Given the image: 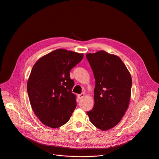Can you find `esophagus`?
<instances>
[{"label": "esophagus", "mask_w": 159, "mask_h": 159, "mask_svg": "<svg viewBox=\"0 0 159 159\" xmlns=\"http://www.w3.org/2000/svg\"><path fill=\"white\" fill-rule=\"evenodd\" d=\"M84 96H85V93H81L80 94H79V95H78V98H79V99H82Z\"/></svg>", "instance_id": "1"}]
</instances>
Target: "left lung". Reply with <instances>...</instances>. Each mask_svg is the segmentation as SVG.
<instances>
[{"mask_svg":"<svg viewBox=\"0 0 159 159\" xmlns=\"http://www.w3.org/2000/svg\"><path fill=\"white\" fill-rule=\"evenodd\" d=\"M86 57L96 80L94 107L87 114L96 128L108 130L120 123L128 108L131 74L116 55L101 50Z\"/></svg>","mask_w":159,"mask_h":159,"instance_id":"1","label":"left lung"}]
</instances>
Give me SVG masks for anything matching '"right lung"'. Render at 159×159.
<instances>
[{
    "mask_svg": "<svg viewBox=\"0 0 159 159\" xmlns=\"http://www.w3.org/2000/svg\"><path fill=\"white\" fill-rule=\"evenodd\" d=\"M83 53L57 49L41 57L33 65L27 90L31 107L41 122L57 128L69 121L76 107L70 70Z\"/></svg>",
    "mask_w": 159,
    "mask_h": 159,
    "instance_id": "obj_1",
    "label": "right lung"
}]
</instances>
